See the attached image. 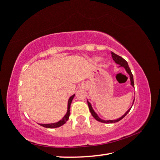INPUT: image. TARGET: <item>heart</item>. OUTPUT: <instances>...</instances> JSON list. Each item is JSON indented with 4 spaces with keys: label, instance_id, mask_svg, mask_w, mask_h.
Returning a JSON list of instances; mask_svg holds the SVG:
<instances>
[{
    "label": "heart",
    "instance_id": "1",
    "mask_svg": "<svg viewBox=\"0 0 160 160\" xmlns=\"http://www.w3.org/2000/svg\"><path fill=\"white\" fill-rule=\"evenodd\" d=\"M99 59H100V58H99L98 57H96V58H94V60H95V61H98V60H99Z\"/></svg>",
    "mask_w": 160,
    "mask_h": 160
}]
</instances>
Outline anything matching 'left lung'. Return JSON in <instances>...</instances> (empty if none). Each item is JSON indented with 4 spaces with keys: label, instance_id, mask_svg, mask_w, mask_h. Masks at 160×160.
Instances as JSON below:
<instances>
[{
    "label": "left lung",
    "instance_id": "obj_1",
    "mask_svg": "<svg viewBox=\"0 0 160 160\" xmlns=\"http://www.w3.org/2000/svg\"><path fill=\"white\" fill-rule=\"evenodd\" d=\"M111 54H112V57L113 60L117 64H119V67H124V68L126 70V72H127L128 73V74L129 75L130 81H131V85L133 87H134L133 77L132 73H131V69L129 68V67H128V64L127 63V62L126 61L124 58H122V57H120V56L115 54V53L113 52H112ZM134 100H135V99H134ZM134 100H133V102H134ZM87 102H88V108H89V110H90L91 113L92 114V116H93L94 118L97 120V121H98L100 122H102V123H106V124H109V123H115V122H117L120 121V120L122 119L126 115H127V114L128 113V112L131 110V107H132V106H131V108L128 109V110L127 112H126V113L124 114V115L122 116L121 117H119V119H114V120H103L102 119H100V117H98V114L96 113V112L93 110V108H92V106H91V104L88 102V100H87Z\"/></svg>",
    "mask_w": 160,
    "mask_h": 160
}]
</instances>
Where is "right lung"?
Segmentation results:
<instances>
[{"label": "right lung", "instance_id": "add662e5", "mask_svg": "<svg viewBox=\"0 0 160 160\" xmlns=\"http://www.w3.org/2000/svg\"><path fill=\"white\" fill-rule=\"evenodd\" d=\"M75 96V94L73 95L71 97L69 98L68 100V104H67V111L65 115L63 117V118L60 119V121L56 122V123H51V124H38L39 125L42 126V127H46V128H58L60 127L61 126H62L63 124H65L67 122V120L69 119V117L70 115V105H71V103L72 102V100L74 98V97Z\"/></svg>", "mask_w": 160, "mask_h": 160}]
</instances>
